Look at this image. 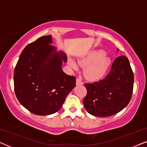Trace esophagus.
<instances>
[{
	"instance_id": "34e87169",
	"label": "esophagus",
	"mask_w": 147,
	"mask_h": 147,
	"mask_svg": "<svg viewBox=\"0 0 147 147\" xmlns=\"http://www.w3.org/2000/svg\"><path fill=\"white\" fill-rule=\"evenodd\" d=\"M82 84H83V82H82L80 79L76 80V85L80 86V85H82Z\"/></svg>"
}]
</instances>
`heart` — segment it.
I'll use <instances>...</instances> for the list:
<instances>
[{
	"label": "heart",
	"mask_w": 147,
	"mask_h": 147,
	"mask_svg": "<svg viewBox=\"0 0 147 147\" xmlns=\"http://www.w3.org/2000/svg\"><path fill=\"white\" fill-rule=\"evenodd\" d=\"M69 63L74 69H77L78 65L72 59H69ZM80 66L86 67L84 74L90 80H97L103 77L109 69L111 60L105 55V51L96 49L90 52L85 57L78 60Z\"/></svg>",
	"instance_id": "1"
}]
</instances>
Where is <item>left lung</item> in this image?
<instances>
[{"label":"left lung","instance_id":"8db88e82","mask_svg":"<svg viewBox=\"0 0 147 147\" xmlns=\"http://www.w3.org/2000/svg\"><path fill=\"white\" fill-rule=\"evenodd\" d=\"M133 84L134 74L129 61L126 56H119L114 61L111 70L104 79L85 84L87 95L83 103L86 111L98 117L120 112L131 99Z\"/></svg>","mask_w":147,"mask_h":147}]
</instances>
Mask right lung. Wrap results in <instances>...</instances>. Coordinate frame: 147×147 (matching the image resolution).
<instances>
[{
  "mask_svg": "<svg viewBox=\"0 0 147 147\" xmlns=\"http://www.w3.org/2000/svg\"><path fill=\"white\" fill-rule=\"evenodd\" d=\"M51 35L43 36L25 47L14 72V88L21 105L32 113L50 115L59 111L76 87V78L62 65L67 56L52 46Z\"/></svg>",
  "mask_w": 147,
  "mask_h": 147,
  "instance_id": "obj_1",
  "label": "right lung"
}]
</instances>
